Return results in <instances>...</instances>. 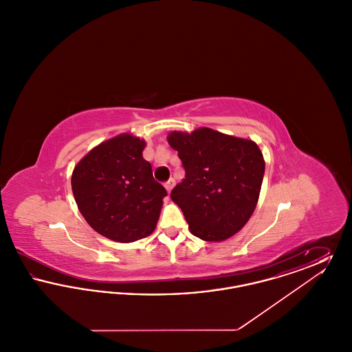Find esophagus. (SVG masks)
<instances>
[{
  "label": "esophagus",
  "mask_w": 352,
  "mask_h": 352,
  "mask_svg": "<svg viewBox=\"0 0 352 352\" xmlns=\"http://www.w3.org/2000/svg\"><path fill=\"white\" fill-rule=\"evenodd\" d=\"M174 186H175V181H174V179H173V178H170V179H168V182H166V184H165V187H166V190H168V192H170V191H171V190H173V187H174Z\"/></svg>",
  "instance_id": "obj_1"
}]
</instances>
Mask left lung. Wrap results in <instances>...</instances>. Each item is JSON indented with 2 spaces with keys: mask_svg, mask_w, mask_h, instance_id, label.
<instances>
[{
  "mask_svg": "<svg viewBox=\"0 0 352 352\" xmlns=\"http://www.w3.org/2000/svg\"><path fill=\"white\" fill-rule=\"evenodd\" d=\"M168 142L186 173L170 197L191 234L206 241L237 234L256 208L264 178L265 161L256 142L210 128L171 132Z\"/></svg>",
  "mask_w": 352,
  "mask_h": 352,
  "instance_id": "obj_1",
  "label": "left lung"
}]
</instances>
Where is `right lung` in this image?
Segmentation results:
<instances>
[{"mask_svg":"<svg viewBox=\"0 0 352 352\" xmlns=\"http://www.w3.org/2000/svg\"><path fill=\"white\" fill-rule=\"evenodd\" d=\"M146 142L118 134L94 148L75 166L71 186L87 223L113 241L132 243L154 231L165 187L144 160Z\"/></svg>","mask_w":352,"mask_h":352,"instance_id":"add662e5","label":"right lung"}]
</instances>
